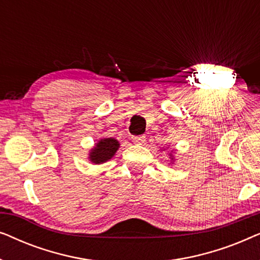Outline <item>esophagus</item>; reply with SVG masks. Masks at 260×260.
Segmentation results:
<instances>
[{
	"label": "esophagus",
	"mask_w": 260,
	"mask_h": 260,
	"mask_svg": "<svg viewBox=\"0 0 260 260\" xmlns=\"http://www.w3.org/2000/svg\"><path fill=\"white\" fill-rule=\"evenodd\" d=\"M133 142L136 144H143L145 142V136L144 135H138V136L133 137Z\"/></svg>",
	"instance_id": "obj_1"
}]
</instances>
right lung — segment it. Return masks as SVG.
Returning a JSON list of instances; mask_svg holds the SVG:
<instances>
[{
  "label": "right lung",
  "instance_id": "obj_1",
  "mask_svg": "<svg viewBox=\"0 0 260 260\" xmlns=\"http://www.w3.org/2000/svg\"><path fill=\"white\" fill-rule=\"evenodd\" d=\"M119 143L115 138H104V140L99 141L94 149H92L90 158L91 161L99 165V163H104L115 155V152L118 150Z\"/></svg>",
  "mask_w": 260,
  "mask_h": 260
}]
</instances>
